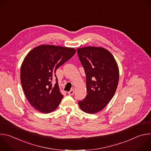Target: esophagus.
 Instances as JSON below:
<instances>
[{"instance_id": "1", "label": "esophagus", "mask_w": 151, "mask_h": 151, "mask_svg": "<svg viewBox=\"0 0 151 151\" xmlns=\"http://www.w3.org/2000/svg\"><path fill=\"white\" fill-rule=\"evenodd\" d=\"M68 94L70 96H72L74 94V90H71L70 91L68 92Z\"/></svg>"}]
</instances>
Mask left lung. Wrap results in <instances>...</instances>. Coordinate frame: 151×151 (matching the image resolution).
I'll list each match as a JSON object with an SVG mask.
<instances>
[{"instance_id": "left-lung-1", "label": "left lung", "mask_w": 151, "mask_h": 151, "mask_svg": "<svg viewBox=\"0 0 151 151\" xmlns=\"http://www.w3.org/2000/svg\"><path fill=\"white\" fill-rule=\"evenodd\" d=\"M86 74L87 95L78 102L82 111L96 114L103 109L114 97L119 81V68L113 55L102 47L77 49Z\"/></svg>"}]
</instances>
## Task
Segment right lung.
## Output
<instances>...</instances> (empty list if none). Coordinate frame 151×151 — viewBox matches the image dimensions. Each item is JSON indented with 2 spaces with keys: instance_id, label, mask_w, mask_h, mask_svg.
I'll use <instances>...</instances> for the list:
<instances>
[{
  "instance_id": "1",
  "label": "right lung",
  "mask_w": 151,
  "mask_h": 151,
  "mask_svg": "<svg viewBox=\"0 0 151 151\" xmlns=\"http://www.w3.org/2000/svg\"><path fill=\"white\" fill-rule=\"evenodd\" d=\"M75 52L73 48L41 45L25 57L21 67V83L27 99L35 109L48 114L57 108L63 95L55 72ZM55 77L56 83L53 86L52 81Z\"/></svg>"
}]
</instances>
